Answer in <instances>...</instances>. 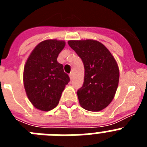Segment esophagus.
<instances>
[{
	"label": "esophagus",
	"instance_id": "esophagus-1",
	"mask_svg": "<svg viewBox=\"0 0 147 147\" xmlns=\"http://www.w3.org/2000/svg\"><path fill=\"white\" fill-rule=\"evenodd\" d=\"M69 76H70V79H71V80H72L73 76H74V74H73V73H71V74H69Z\"/></svg>",
	"mask_w": 147,
	"mask_h": 147
}]
</instances>
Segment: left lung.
<instances>
[{
    "label": "left lung",
    "mask_w": 147,
    "mask_h": 147,
    "mask_svg": "<svg viewBox=\"0 0 147 147\" xmlns=\"http://www.w3.org/2000/svg\"><path fill=\"white\" fill-rule=\"evenodd\" d=\"M67 43L85 67L84 83L77 90L81 107L89 111L103 110L112 102L117 90V62L108 49L96 40H70Z\"/></svg>",
    "instance_id": "8db88e82"
}]
</instances>
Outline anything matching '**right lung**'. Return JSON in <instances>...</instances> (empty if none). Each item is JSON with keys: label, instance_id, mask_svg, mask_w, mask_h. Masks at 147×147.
<instances>
[{"label": "right lung", "instance_id": "right-lung-1", "mask_svg": "<svg viewBox=\"0 0 147 147\" xmlns=\"http://www.w3.org/2000/svg\"><path fill=\"white\" fill-rule=\"evenodd\" d=\"M65 45L62 40H44L32 51L24 66V88L29 101L38 110L49 111L57 107L70 82L63 65L57 62Z\"/></svg>", "mask_w": 147, "mask_h": 147}]
</instances>
